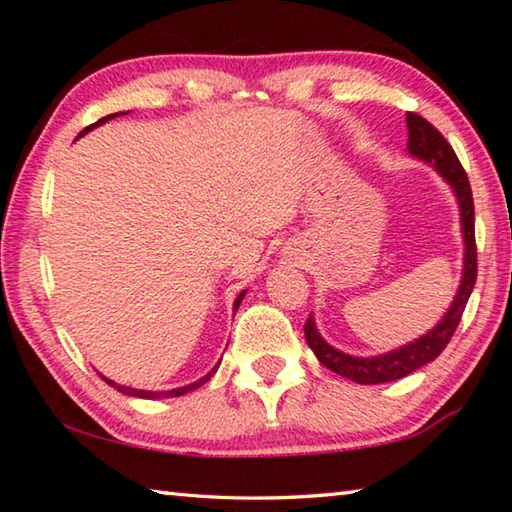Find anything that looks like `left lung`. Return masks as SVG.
I'll return each mask as SVG.
<instances>
[{
	"label": "left lung",
	"mask_w": 512,
	"mask_h": 512,
	"mask_svg": "<svg viewBox=\"0 0 512 512\" xmlns=\"http://www.w3.org/2000/svg\"><path fill=\"white\" fill-rule=\"evenodd\" d=\"M406 128H409V153L420 158L424 162H431L440 176H443L449 185L454 187V194L461 205V223H463V239H465V268H463V280L461 289H458L452 307L445 314L440 323L422 336V339L404 345L400 350L379 354V357H350L334 350L332 345H327L320 334L316 332V325L311 316L305 323V339L309 348L314 350L318 361L323 363L336 375L345 379L357 381V384H386V381L402 379L411 375L422 366H427L429 361L438 357L440 352L447 348V343L452 341L461 316L465 311L467 300L476 282V239H474V201H472V187L467 180V173L463 164L458 162L456 153L443 135L438 133V128L429 124L427 119L415 115V112H406Z\"/></svg>",
	"instance_id": "8db88e82"
}]
</instances>
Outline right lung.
I'll use <instances>...</instances> for the list:
<instances>
[{
    "label": "right lung",
    "instance_id": "obj_1",
    "mask_svg": "<svg viewBox=\"0 0 512 512\" xmlns=\"http://www.w3.org/2000/svg\"><path fill=\"white\" fill-rule=\"evenodd\" d=\"M119 112H115V115H108V117H103V119H99V121H94V124H90L88 128H83L81 131V135H85L88 131H92L94 126H99V124H103V121H108V119H112V117H117ZM79 135V137H81ZM244 296L246 293H239V298L235 300V311H237V307L241 305V300H244ZM216 368L219 366H214V370L212 372H207V375L203 377V379H198V381H194V384H189V386H183V388H173V391H162V393H153V391H137V388H128V386H119V384H115V381H110V379H106L110 386H115L119 393H124V395H133V397H144V400H158V397H178V395H185V393H189V391H194V388H198V386H203L207 379H210L214 372H216Z\"/></svg>",
    "mask_w": 512,
    "mask_h": 512
}]
</instances>
